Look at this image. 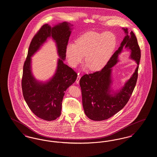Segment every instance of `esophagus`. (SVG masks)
<instances>
[{"label": "esophagus", "instance_id": "1", "mask_svg": "<svg viewBox=\"0 0 157 157\" xmlns=\"http://www.w3.org/2000/svg\"><path fill=\"white\" fill-rule=\"evenodd\" d=\"M80 79H81V76L79 75V74H78V77H77V79H76V83H79V80H80Z\"/></svg>", "mask_w": 157, "mask_h": 157}]
</instances>
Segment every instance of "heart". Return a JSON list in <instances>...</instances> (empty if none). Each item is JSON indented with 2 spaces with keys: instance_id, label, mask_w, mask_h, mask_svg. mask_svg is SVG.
<instances>
[{
  "instance_id": "1",
  "label": "heart",
  "mask_w": 157,
  "mask_h": 157,
  "mask_svg": "<svg viewBox=\"0 0 157 157\" xmlns=\"http://www.w3.org/2000/svg\"><path fill=\"white\" fill-rule=\"evenodd\" d=\"M117 44V37L112 32L89 31L78 38L75 44H68L65 54L72 67L75 68L81 63L85 56V62L88 68L98 71L109 63Z\"/></svg>"
}]
</instances>
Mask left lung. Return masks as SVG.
Masks as SVG:
<instances>
[{"label":"left lung","instance_id":"8db88e82","mask_svg":"<svg viewBox=\"0 0 157 157\" xmlns=\"http://www.w3.org/2000/svg\"><path fill=\"white\" fill-rule=\"evenodd\" d=\"M122 29L125 33V37L106 65L100 71L84 75L79 81L84 112L92 120H106L119 112L129 101L136 85L141 51L134 33H128L127 28ZM123 47L131 51L130 57L136 62L138 67L124 86L114 93L111 88L112 68L118 62V56Z\"/></svg>","mask_w":157,"mask_h":157}]
</instances>
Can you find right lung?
Masks as SVG:
<instances>
[{"mask_svg":"<svg viewBox=\"0 0 157 157\" xmlns=\"http://www.w3.org/2000/svg\"><path fill=\"white\" fill-rule=\"evenodd\" d=\"M71 25L66 21L52 27L48 24L43 25L32 39L24 63L21 80L24 99L32 112L44 120L52 121L60 116L65 92L77 78L75 72L63 63ZM50 37L56 43L60 58L55 74L48 82H41L36 80L32 74L31 57Z\"/></svg>","mask_w":157,"mask_h":157,"instance_id":"add662e5","label":"right lung"}]
</instances>
